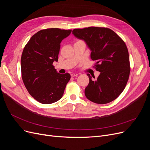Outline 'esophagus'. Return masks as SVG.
I'll return each instance as SVG.
<instances>
[{"instance_id":"obj_1","label":"esophagus","mask_w":150,"mask_h":150,"mask_svg":"<svg viewBox=\"0 0 150 150\" xmlns=\"http://www.w3.org/2000/svg\"><path fill=\"white\" fill-rule=\"evenodd\" d=\"M71 76L72 77H77V76H78V74H76V73H73V74H71Z\"/></svg>"}]
</instances>
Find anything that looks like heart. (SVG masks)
<instances>
[{
  "label": "heart",
  "instance_id": "b5f03b06",
  "mask_svg": "<svg viewBox=\"0 0 150 150\" xmlns=\"http://www.w3.org/2000/svg\"><path fill=\"white\" fill-rule=\"evenodd\" d=\"M78 41H79V40H78Z\"/></svg>",
  "mask_w": 150,
  "mask_h": 150
}]
</instances>
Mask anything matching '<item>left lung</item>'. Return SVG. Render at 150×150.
Returning <instances> with one entry per match:
<instances>
[{"instance_id": "8db88e82", "label": "left lung", "mask_w": 150, "mask_h": 150, "mask_svg": "<svg viewBox=\"0 0 150 150\" xmlns=\"http://www.w3.org/2000/svg\"><path fill=\"white\" fill-rule=\"evenodd\" d=\"M72 34L83 39L91 51L94 67L100 74L96 80L87 74L89 83L85 96L97 104L115 100L125 89L130 73L128 48L124 40L111 29L101 27L75 29ZM94 78V76H93Z\"/></svg>"}]
</instances>
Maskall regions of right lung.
Returning <instances> with one entry per match:
<instances>
[{"label": "right lung", "mask_w": 150, "mask_h": 150, "mask_svg": "<svg viewBox=\"0 0 150 150\" xmlns=\"http://www.w3.org/2000/svg\"><path fill=\"white\" fill-rule=\"evenodd\" d=\"M71 30L49 28L38 31L25 46L21 56L22 79L29 93L42 104L55 103L62 97L71 79L58 73L53 66L58 61L60 43Z\"/></svg>", "instance_id": "1"}]
</instances>
